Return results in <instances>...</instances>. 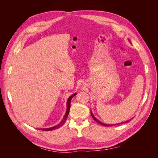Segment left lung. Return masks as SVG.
<instances>
[{
	"label": "left lung",
	"mask_w": 158,
	"mask_h": 158,
	"mask_svg": "<svg viewBox=\"0 0 158 158\" xmlns=\"http://www.w3.org/2000/svg\"><path fill=\"white\" fill-rule=\"evenodd\" d=\"M91 114H92L93 118H94L97 122H98V123L101 124V125H102V126H106V127H110V126H115V125H118V124H121V123H128V122L130 121V120H127V121H125V122H122L119 123H116V124H107V123H104L101 122V121H99L97 118H96L95 116L93 114L92 111H91Z\"/></svg>",
	"instance_id": "8db88e82"
}]
</instances>
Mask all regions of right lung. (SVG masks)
<instances>
[{
    "label": "right lung",
    "instance_id": "1",
    "mask_svg": "<svg viewBox=\"0 0 158 158\" xmlns=\"http://www.w3.org/2000/svg\"><path fill=\"white\" fill-rule=\"evenodd\" d=\"M76 94H77L76 93L73 94L70 97H69V98H68L67 102H66V113H65V114H64V117H63L62 120H61L59 123L57 124V125L55 126L52 127L43 128V129H40V130H42V131H52V130L56 129H57V128L60 127L61 126H62L63 125V124L64 123V122H65L66 118H67V117H68V115H69V114L70 109V102H71L72 98H73V97H74Z\"/></svg>",
    "mask_w": 158,
    "mask_h": 158
}]
</instances>
